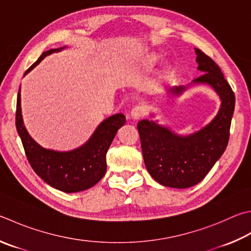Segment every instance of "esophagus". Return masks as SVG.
Here are the masks:
<instances>
[{"instance_id":"34e87169","label":"esophagus","mask_w":251,"mask_h":251,"mask_svg":"<svg viewBox=\"0 0 251 251\" xmlns=\"http://www.w3.org/2000/svg\"><path fill=\"white\" fill-rule=\"evenodd\" d=\"M145 114H146V110H145L144 106L136 105V106L131 108L129 115H130L131 118H133V120H139V118L143 117Z\"/></svg>"}]
</instances>
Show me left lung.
Here are the masks:
<instances>
[{
	"label": "left lung",
	"instance_id": "obj_1",
	"mask_svg": "<svg viewBox=\"0 0 251 251\" xmlns=\"http://www.w3.org/2000/svg\"><path fill=\"white\" fill-rule=\"evenodd\" d=\"M198 70L202 75L189 85L173 86L168 97H179L193 84L212 88L221 100L216 116L203 128L180 135L157 121L143 120L137 124L146 168L161 185L186 189L201 182L222 157L229 139L235 94L215 62L195 48ZM153 117V114H150Z\"/></svg>",
	"mask_w": 251,
	"mask_h": 251
}]
</instances>
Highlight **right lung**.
Segmentation results:
<instances>
[{
	"instance_id": "obj_1",
	"label": "right lung",
	"mask_w": 251,
	"mask_h": 251,
	"mask_svg": "<svg viewBox=\"0 0 251 251\" xmlns=\"http://www.w3.org/2000/svg\"><path fill=\"white\" fill-rule=\"evenodd\" d=\"M67 47L49 49L26 70L24 76L38 66L45 57ZM126 123L122 113L107 117L80 147L69 151L44 148L31 138L24 125L21 106V88L16 102V129L22 139L26 157L31 168L50 186L66 193H75L92 188L105 176L106 152L117 130Z\"/></svg>"
}]
</instances>
